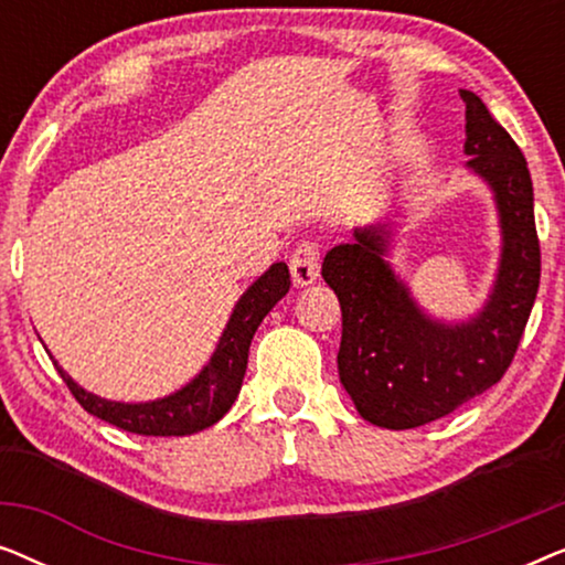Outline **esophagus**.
I'll list each match as a JSON object with an SVG mask.
<instances>
[{
	"label": "esophagus",
	"mask_w": 565,
	"mask_h": 565,
	"mask_svg": "<svg viewBox=\"0 0 565 565\" xmlns=\"http://www.w3.org/2000/svg\"><path fill=\"white\" fill-rule=\"evenodd\" d=\"M321 269V244L316 238H303L290 254V275L296 285H311Z\"/></svg>",
	"instance_id": "1"
}]
</instances>
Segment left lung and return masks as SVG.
Listing matches in <instances>:
<instances>
[{
	"instance_id": "1",
	"label": "left lung",
	"mask_w": 565,
	"mask_h": 565,
	"mask_svg": "<svg viewBox=\"0 0 565 565\" xmlns=\"http://www.w3.org/2000/svg\"><path fill=\"white\" fill-rule=\"evenodd\" d=\"M466 103L468 167L497 192L504 257L486 311L462 327L424 319L383 262L377 228L354 234L323 257L321 275L342 306L339 377L362 419L414 429L499 383L522 342L540 288V238L527 159L483 99Z\"/></svg>"
}]
</instances>
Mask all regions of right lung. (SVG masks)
<instances>
[{
  "label": "right lung",
  "mask_w": 565,
  "mask_h": 565,
  "mask_svg": "<svg viewBox=\"0 0 565 565\" xmlns=\"http://www.w3.org/2000/svg\"><path fill=\"white\" fill-rule=\"evenodd\" d=\"M290 290V273L282 262H277L244 292L234 308L226 331H223L218 350H215L211 365L192 381L188 388L177 391L174 396L151 401V404H115L99 396H92L79 388L56 362L58 375L79 401L84 412L97 419L110 422L115 427L130 431V435L146 437H182L211 427L228 412L242 388L246 360H249L252 337L262 319L273 311V306Z\"/></svg>",
  "instance_id": "add662e5"
}]
</instances>
